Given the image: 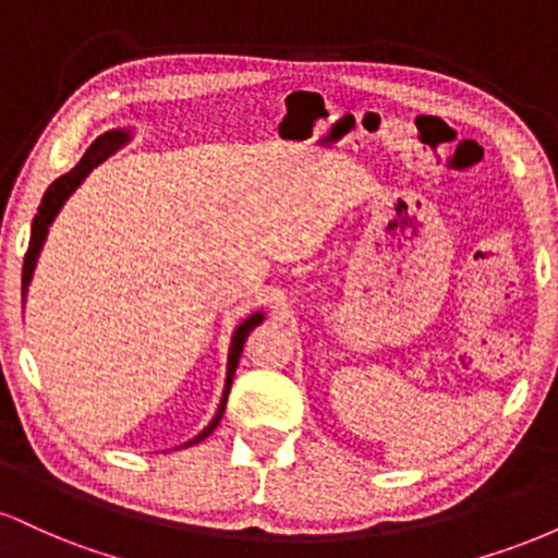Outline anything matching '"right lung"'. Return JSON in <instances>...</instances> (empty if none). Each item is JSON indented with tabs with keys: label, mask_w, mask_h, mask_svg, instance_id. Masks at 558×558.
<instances>
[{
	"label": "right lung",
	"mask_w": 558,
	"mask_h": 558,
	"mask_svg": "<svg viewBox=\"0 0 558 558\" xmlns=\"http://www.w3.org/2000/svg\"><path fill=\"white\" fill-rule=\"evenodd\" d=\"M128 141H131V131L128 128H118V131H107L101 133L99 138L94 141L92 146H88V151L83 155V159L78 165H75L73 170L65 172L62 178H57V181L49 185L47 194L41 198V207H38V215L34 217V226H31V241H28V252H25V259H23V304H25V291H28L31 286V278H34V270H36V259L38 254H41V246L44 241H47V233H49V226H52V220L57 217V213L62 209V204L68 202L70 194H73L75 189L83 183V178L92 172L96 165L105 162L107 157L112 155V151H118L120 146H125ZM265 319L262 312H254V315H248L243 323L235 328L233 338H230V351H228V375H226V390H222V399H220V407H217V414L209 422L207 427H204L202 433L196 435L194 440H189V444L183 446H194L198 440H204L207 435H213V430L217 425H220V417L222 412H226V403H228V393H230V386H233V375H235V367H239V360H241V351H243V343H246L248 332H252L257 325Z\"/></svg>",
	"instance_id": "1"
}]
</instances>
